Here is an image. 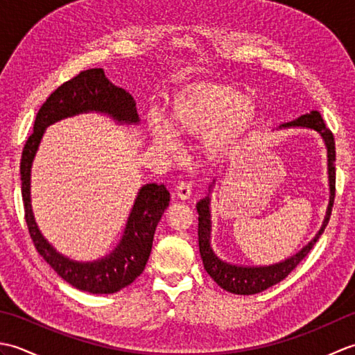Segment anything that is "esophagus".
I'll list each match as a JSON object with an SVG mask.
<instances>
[{
	"mask_svg": "<svg viewBox=\"0 0 355 355\" xmlns=\"http://www.w3.org/2000/svg\"><path fill=\"white\" fill-rule=\"evenodd\" d=\"M175 192H177V197L180 200L186 201V200H189L192 197V186L189 183L182 182L175 187Z\"/></svg>",
	"mask_w": 355,
	"mask_h": 355,
	"instance_id": "34e87169",
	"label": "esophagus"
}]
</instances>
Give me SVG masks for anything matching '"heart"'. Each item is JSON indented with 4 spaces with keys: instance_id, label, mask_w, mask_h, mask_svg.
<instances>
[{
    "instance_id": "heart-1",
    "label": "heart",
    "mask_w": 355,
    "mask_h": 355,
    "mask_svg": "<svg viewBox=\"0 0 355 355\" xmlns=\"http://www.w3.org/2000/svg\"><path fill=\"white\" fill-rule=\"evenodd\" d=\"M258 105L239 89L200 82L180 89L169 105V122L150 114L149 137L168 154L180 150L183 137H201L200 150L210 163H223L235 155L259 125Z\"/></svg>"
}]
</instances>
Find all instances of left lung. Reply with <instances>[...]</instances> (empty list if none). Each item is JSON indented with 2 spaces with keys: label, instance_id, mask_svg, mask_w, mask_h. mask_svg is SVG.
Returning <instances> with one entry per match:
<instances>
[{
  "label": "left lung",
  "instance_id": "obj_1",
  "mask_svg": "<svg viewBox=\"0 0 355 355\" xmlns=\"http://www.w3.org/2000/svg\"><path fill=\"white\" fill-rule=\"evenodd\" d=\"M288 128H304V130H311L319 134V137L323 141V146L327 149V172H328V186H329V201L325 216L319 232L308 241V243L293 253L288 258H285L275 263H268V266H244V263H235L223 259L218 256L214 250L212 245V193L214 187L216 184V178L209 186V192L205 198H201L197 202V212H198V245H200V254L202 263L207 275L214 279V281L221 286L223 290L233 293V294H256L263 290L270 288V286L281 282L282 279L288 276L291 271L297 267V263L302 261L305 256L310 253L313 245L318 243V239L325 230L327 224L329 221L331 210L334 205V195H336V143L334 135L331 134L329 130L325 128L323 119L319 111H310L305 112L304 116H299L297 119L291 120L277 126V130H288Z\"/></svg>",
  "mask_w": 355,
  "mask_h": 355
}]
</instances>
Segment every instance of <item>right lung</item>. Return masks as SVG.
<instances>
[{
    "mask_svg": "<svg viewBox=\"0 0 355 355\" xmlns=\"http://www.w3.org/2000/svg\"><path fill=\"white\" fill-rule=\"evenodd\" d=\"M102 114L119 126H137L140 117L134 97L116 87L105 76L103 69L79 73L53 92L36 114L33 134L21 157L22 200L26 221L37 253L74 288L92 294H112L132 284L141 275L153 250L154 233L171 195L164 184H143L128 215L125 229L112 250L94 261H76L62 254L42 235L32 207V166L45 130L59 120L79 114Z\"/></svg>",
    "mask_w": 355,
    "mask_h": 355,
    "instance_id": "obj_1",
    "label": "right lung"
}]
</instances>
